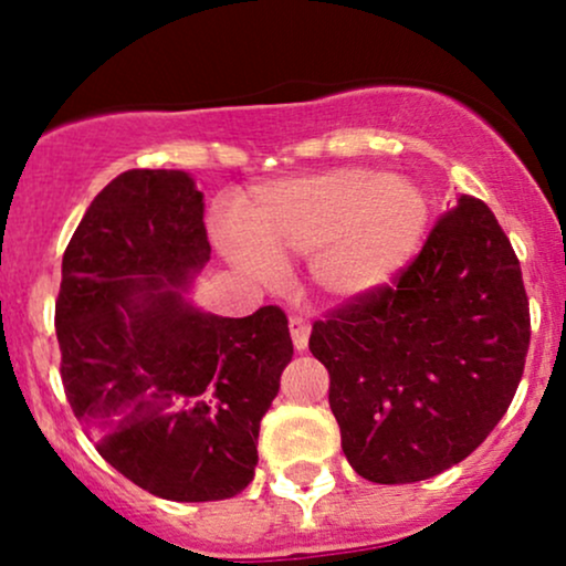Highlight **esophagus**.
<instances>
[{"mask_svg":"<svg viewBox=\"0 0 566 566\" xmlns=\"http://www.w3.org/2000/svg\"><path fill=\"white\" fill-rule=\"evenodd\" d=\"M290 335H292V343H295V348L303 350L305 346H308L311 322L303 319V316H292V319H290Z\"/></svg>","mask_w":566,"mask_h":566,"instance_id":"1","label":"esophagus"}]
</instances>
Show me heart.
<instances>
[{"label": "heart", "instance_id": "1", "mask_svg": "<svg viewBox=\"0 0 566 566\" xmlns=\"http://www.w3.org/2000/svg\"><path fill=\"white\" fill-rule=\"evenodd\" d=\"M428 229V199L412 180L340 167L258 193L247 231L261 247L252 269L271 274L287 255H314V282L333 297L382 287L412 261Z\"/></svg>", "mask_w": 566, "mask_h": 566}]
</instances>
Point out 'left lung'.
Segmentation results:
<instances>
[{
    "label": "left lung",
    "mask_w": 566,
    "mask_h": 566,
    "mask_svg": "<svg viewBox=\"0 0 566 566\" xmlns=\"http://www.w3.org/2000/svg\"><path fill=\"white\" fill-rule=\"evenodd\" d=\"M308 348L359 476L423 482L469 458L511 407L530 348L522 265L490 207L460 197L391 284L314 322Z\"/></svg>",
    "instance_id": "1"
}]
</instances>
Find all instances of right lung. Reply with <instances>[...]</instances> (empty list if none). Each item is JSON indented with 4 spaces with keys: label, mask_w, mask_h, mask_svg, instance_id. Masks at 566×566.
<instances>
[{
    "label": "right lung",
    "mask_w": 566,
    "mask_h": 566,
    "mask_svg": "<svg viewBox=\"0 0 566 566\" xmlns=\"http://www.w3.org/2000/svg\"><path fill=\"white\" fill-rule=\"evenodd\" d=\"M210 261L205 201L178 170H127L63 252L55 301L63 391L97 452L178 503L239 495L292 359L287 314H201L178 290Z\"/></svg>",
    "instance_id": "add662e5"
}]
</instances>
